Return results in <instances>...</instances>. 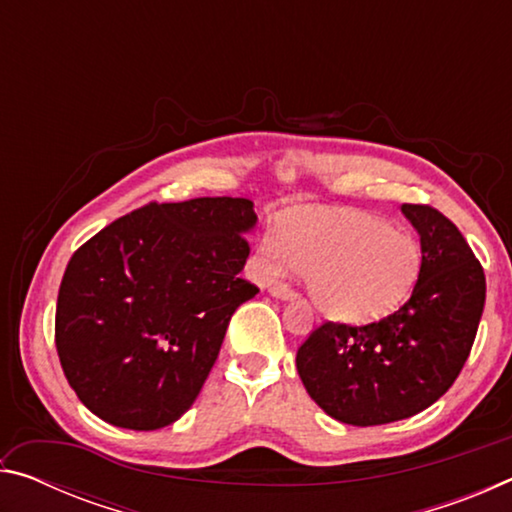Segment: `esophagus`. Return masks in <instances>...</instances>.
<instances>
[{
  "instance_id": "1",
  "label": "esophagus",
  "mask_w": 512,
  "mask_h": 512,
  "mask_svg": "<svg viewBox=\"0 0 512 512\" xmlns=\"http://www.w3.org/2000/svg\"><path fill=\"white\" fill-rule=\"evenodd\" d=\"M271 296H275V298H280V300H293L298 296L296 291H293L289 284H282V282H275L273 287H271Z\"/></svg>"
}]
</instances>
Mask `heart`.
Segmentation results:
<instances>
[{
	"mask_svg": "<svg viewBox=\"0 0 512 512\" xmlns=\"http://www.w3.org/2000/svg\"><path fill=\"white\" fill-rule=\"evenodd\" d=\"M262 250L275 266L305 273L318 309L345 323H368L400 307L418 284L424 257L411 232L363 212L291 216Z\"/></svg>",
	"mask_w": 512,
	"mask_h": 512,
	"instance_id": "obj_1",
	"label": "heart"
}]
</instances>
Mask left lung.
Here are the masks:
<instances>
[{"label":"left lung","mask_w":512,"mask_h":512,"mask_svg":"<svg viewBox=\"0 0 512 512\" xmlns=\"http://www.w3.org/2000/svg\"><path fill=\"white\" fill-rule=\"evenodd\" d=\"M422 246L411 298L368 325L327 320L296 354L307 393L334 420L375 427L411 418L443 397L470 357L485 275L461 230L431 205L404 203Z\"/></svg>","instance_id":"left-lung-1"}]
</instances>
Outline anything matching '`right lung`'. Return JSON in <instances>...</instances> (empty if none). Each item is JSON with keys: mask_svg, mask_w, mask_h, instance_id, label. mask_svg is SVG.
Returning a JSON list of instances; mask_svg holds the SVG:
<instances>
[{"mask_svg": "<svg viewBox=\"0 0 512 512\" xmlns=\"http://www.w3.org/2000/svg\"><path fill=\"white\" fill-rule=\"evenodd\" d=\"M253 201L149 203L76 250L56 305V350L79 400L121 429L176 422L201 393L232 314Z\"/></svg>", "mask_w": 512, "mask_h": 512, "instance_id": "right-lung-1", "label": "right lung"}]
</instances>
